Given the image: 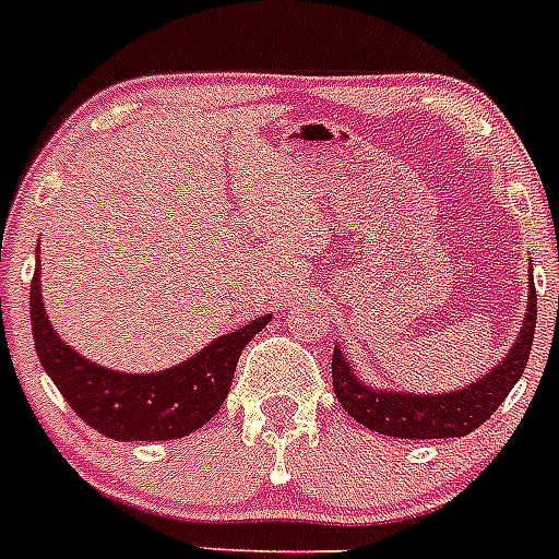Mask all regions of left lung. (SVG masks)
I'll use <instances>...</instances> for the list:
<instances>
[{"label": "left lung", "instance_id": "left-lung-1", "mask_svg": "<svg viewBox=\"0 0 559 559\" xmlns=\"http://www.w3.org/2000/svg\"><path fill=\"white\" fill-rule=\"evenodd\" d=\"M526 319L518 341L507 353V358L498 364L492 372L484 374L478 383L467 389H459L451 394H406L389 392V389H372L355 378L353 367L341 349H333V392L338 397L341 408L367 426L369 431L386 433L397 439H448L467 437L484 426L490 414L503 403V397L512 392L518 378L526 369V360L532 353V338H535L537 322V290L530 269V305H526Z\"/></svg>", "mask_w": 559, "mask_h": 559}]
</instances>
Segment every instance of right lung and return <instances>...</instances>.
Returning <instances> with one entry per match:
<instances>
[{
    "label": "right lung",
    "instance_id": "1",
    "mask_svg": "<svg viewBox=\"0 0 559 559\" xmlns=\"http://www.w3.org/2000/svg\"><path fill=\"white\" fill-rule=\"evenodd\" d=\"M29 322L44 372L86 426L120 442H165L199 431L215 417L229 394L237 358L271 313L221 335L179 367L151 374L97 367L58 338L41 302L38 269L29 285Z\"/></svg>",
    "mask_w": 559,
    "mask_h": 559
}]
</instances>
